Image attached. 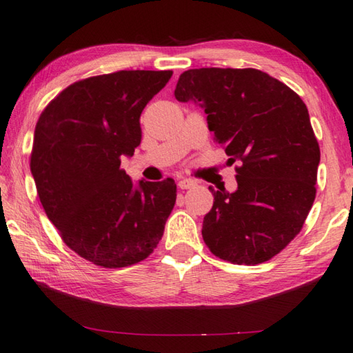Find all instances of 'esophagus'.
I'll return each instance as SVG.
<instances>
[{"label": "esophagus", "instance_id": "34e87169", "mask_svg": "<svg viewBox=\"0 0 353 353\" xmlns=\"http://www.w3.org/2000/svg\"><path fill=\"white\" fill-rule=\"evenodd\" d=\"M177 185H179V188H181V190H188V188H191V187H194L196 182L193 181V179H188V177H181V179H179Z\"/></svg>", "mask_w": 353, "mask_h": 353}]
</instances>
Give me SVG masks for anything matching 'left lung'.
Masks as SVG:
<instances>
[{
	"instance_id": "8db88e82",
	"label": "left lung",
	"mask_w": 353,
	"mask_h": 353,
	"mask_svg": "<svg viewBox=\"0 0 353 353\" xmlns=\"http://www.w3.org/2000/svg\"><path fill=\"white\" fill-rule=\"evenodd\" d=\"M179 101H194L208 130L236 166L238 190L210 191L203 217L210 252L233 264L272 259L296 236L316 196L319 145L299 95L258 69H190L179 77Z\"/></svg>"
}]
</instances>
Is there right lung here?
Listing matches in <instances>:
<instances>
[{
	"instance_id": "add662e5",
	"label": "right lung",
	"mask_w": 353,
	"mask_h": 353,
	"mask_svg": "<svg viewBox=\"0 0 353 353\" xmlns=\"http://www.w3.org/2000/svg\"><path fill=\"white\" fill-rule=\"evenodd\" d=\"M171 70H119L75 81L37 121L30 171L61 239L106 268L143 261L162 239L176 183L139 181L120 168L142 140L140 114Z\"/></svg>"
}]
</instances>
